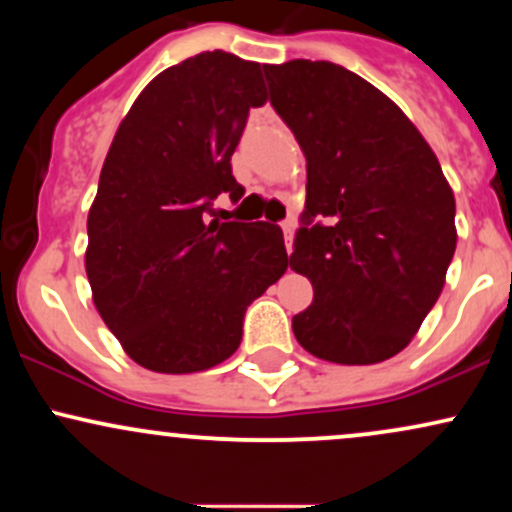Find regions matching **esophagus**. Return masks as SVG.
<instances>
[{
	"mask_svg": "<svg viewBox=\"0 0 512 512\" xmlns=\"http://www.w3.org/2000/svg\"><path fill=\"white\" fill-rule=\"evenodd\" d=\"M293 228H296V223H293L291 219H286L284 223H281V231H284V240H286V250L291 252V245H293Z\"/></svg>",
	"mask_w": 512,
	"mask_h": 512,
	"instance_id": "1",
	"label": "esophagus"
}]
</instances>
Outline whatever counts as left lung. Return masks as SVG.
Instances as JSON below:
<instances>
[{
    "label": "left lung",
    "mask_w": 512,
    "mask_h": 512,
    "mask_svg": "<svg viewBox=\"0 0 512 512\" xmlns=\"http://www.w3.org/2000/svg\"><path fill=\"white\" fill-rule=\"evenodd\" d=\"M264 76L308 168L289 267L315 296L293 334L322 361L392 358L436 305L455 255L448 180L409 117L358 74L291 60Z\"/></svg>",
    "instance_id": "1"
}]
</instances>
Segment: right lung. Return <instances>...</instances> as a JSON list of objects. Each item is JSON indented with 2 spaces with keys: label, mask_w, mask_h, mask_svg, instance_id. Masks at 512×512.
<instances>
[{
  "label": "right lung",
  "mask_w": 512,
  "mask_h": 512,
  "mask_svg": "<svg viewBox=\"0 0 512 512\" xmlns=\"http://www.w3.org/2000/svg\"><path fill=\"white\" fill-rule=\"evenodd\" d=\"M264 101L260 64L199 52L139 93L105 156L86 276L108 330L154 373L233 356L248 305L289 267L274 223L209 221L216 197L245 195L231 156Z\"/></svg>",
  "instance_id": "1"
}]
</instances>
